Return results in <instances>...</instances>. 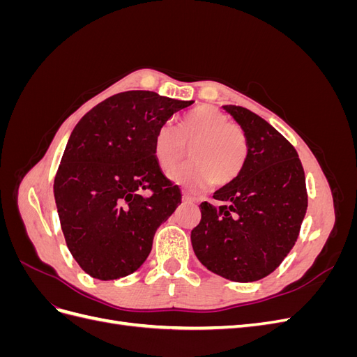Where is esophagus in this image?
<instances>
[{
	"mask_svg": "<svg viewBox=\"0 0 357 357\" xmlns=\"http://www.w3.org/2000/svg\"><path fill=\"white\" fill-rule=\"evenodd\" d=\"M181 199H183V202H186V204H195V198L190 197L189 193H186V192L181 193Z\"/></svg>",
	"mask_w": 357,
	"mask_h": 357,
	"instance_id": "esophagus-1",
	"label": "esophagus"
}]
</instances>
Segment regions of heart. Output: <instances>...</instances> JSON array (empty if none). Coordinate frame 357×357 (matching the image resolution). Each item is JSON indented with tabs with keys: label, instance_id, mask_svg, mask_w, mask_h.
<instances>
[{
	"label": "heart",
	"instance_id": "obj_1",
	"mask_svg": "<svg viewBox=\"0 0 357 357\" xmlns=\"http://www.w3.org/2000/svg\"><path fill=\"white\" fill-rule=\"evenodd\" d=\"M189 159L169 172V178L185 188L229 185L241 172L247 158V138L231 119L211 105L198 107L180 119L177 131L169 123L158 128L153 156L160 169L169 171L185 156Z\"/></svg>",
	"mask_w": 357,
	"mask_h": 357
}]
</instances>
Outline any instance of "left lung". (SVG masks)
Listing matches in <instances>:
<instances>
[{
  "mask_svg": "<svg viewBox=\"0 0 357 357\" xmlns=\"http://www.w3.org/2000/svg\"><path fill=\"white\" fill-rule=\"evenodd\" d=\"M247 138V158L229 185L202 202L190 232L199 262L231 282L271 274L294 247L307 211L305 176L295 147L261 116L223 105Z\"/></svg>",
  "mask_w": 357,
  "mask_h": 357,
  "instance_id": "left-lung-1",
  "label": "left lung"
}]
</instances>
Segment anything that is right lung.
<instances>
[{
  "label": "right lung",
  "mask_w": 357,
  "mask_h": 357,
  "mask_svg": "<svg viewBox=\"0 0 357 357\" xmlns=\"http://www.w3.org/2000/svg\"><path fill=\"white\" fill-rule=\"evenodd\" d=\"M192 104L128 91L93 107L73 129L53 190L68 250L91 277L137 271L156 229L181 204L180 189L156 164L153 138Z\"/></svg>",
  "instance_id": "obj_1"
}]
</instances>
